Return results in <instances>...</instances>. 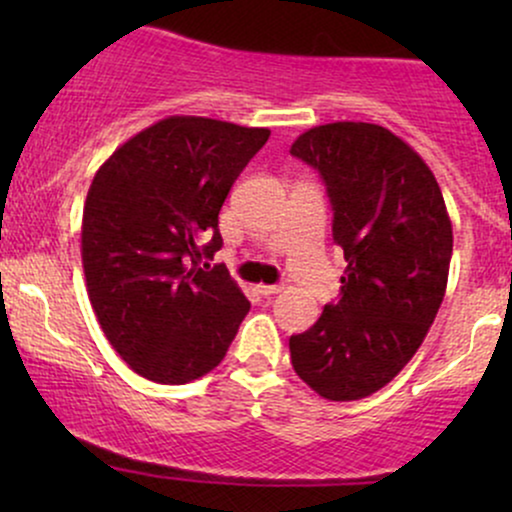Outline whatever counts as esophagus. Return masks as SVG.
I'll return each instance as SVG.
<instances>
[{"label": "esophagus", "mask_w": 512, "mask_h": 512, "mask_svg": "<svg viewBox=\"0 0 512 512\" xmlns=\"http://www.w3.org/2000/svg\"><path fill=\"white\" fill-rule=\"evenodd\" d=\"M257 291H260L262 296H276V293L284 291V286H281V284H260V286H257Z\"/></svg>", "instance_id": "obj_1"}]
</instances>
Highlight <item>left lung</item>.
<instances>
[{"mask_svg": "<svg viewBox=\"0 0 512 512\" xmlns=\"http://www.w3.org/2000/svg\"><path fill=\"white\" fill-rule=\"evenodd\" d=\"M291 156L325 182L346 260L339 301L289 339L291 363L320 397L351 402L390 383L424 342L448 286L452 223L436 175L390 129L320 125Z\"/></svg>", "mask_w": 512, "mask_h": 512, "instance_id": "1", "label": "left lung"}]
</instances>
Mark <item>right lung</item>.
I'll list each match as a JSON object with an SVG mask.
<instances>
[{"instance_id":"add662e5","label":"right lung","mask_w":512,"mask_h":512,"mask_svg":"<svg viewBox=\"0 0 512 512\" xmlns=\"http://www.w3.org/2000/svg\"><path fill=\"white\" fill-rule=\"evenodd\" d=\"M267 127L173 115L134 134L91 182L81 260L93 313L134 373L202 378L226 356L250 301L223 264L219 211Z\"/></svg>"}]
</instances>
